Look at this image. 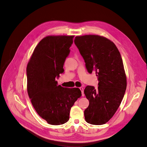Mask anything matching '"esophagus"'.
I'll return each instance as SVG.
<instances>
[{
    "label": "esophagus",
    "mask_w": 147,
    "mask_h": 147,
    "mask_svg": "<svg viewBox=\"0 0 147 147\" xmlns=\"http://www.w3.org/2000/svg\"><path fill=\"white\" fill-rule=\"evenodd\" d=\"M80 90L81 91V92H82V96L84 97V88H82V87H80Z\"/></svg>",
    "instance_id": "esophagus-1"
}]
</instances>
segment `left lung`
I'll list each match as a JSON object with an SVG mask.
<instances>
[{"mask_svg": "<svg viewBox=\"0 0 147 147\" xmlns=\"http://www.w3.org/2000/svg\"><path fill=\"white\" fill-rule=\"evenodd\" d=\"M74 42L88 72H96L98 81L97 90L90 85L84 90L90 102L84 111L85 119L91 125L105 124L116 112L126 89L121 55L115 43L102 36H76Z\"/></svg>", "mask_w": 147, "mask_h": 147, "instance_id": "left-lung-1", "label": "left lung"}]
</instances>
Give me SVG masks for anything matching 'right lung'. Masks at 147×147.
Segmentation results:
<instances>
[{
  "label": "right lung",
  "mask_w": 147,
  "mask_h": 147,
  "mask_svg": "<svg viewBox=\"0 0 147 147\" xmlns=\"http://www.w3.org/2000/svg\"><path fill=\"white\" fill-rule=\"evenodd\" d=\"M74 36H49L34 49L27 67V92L38 115L52 125L69 119L71 107L82 96L78 88L57 85L56 77L64 72Z\"/></svg>",
  "instance_id": "add662e5"
}]
</instances>
